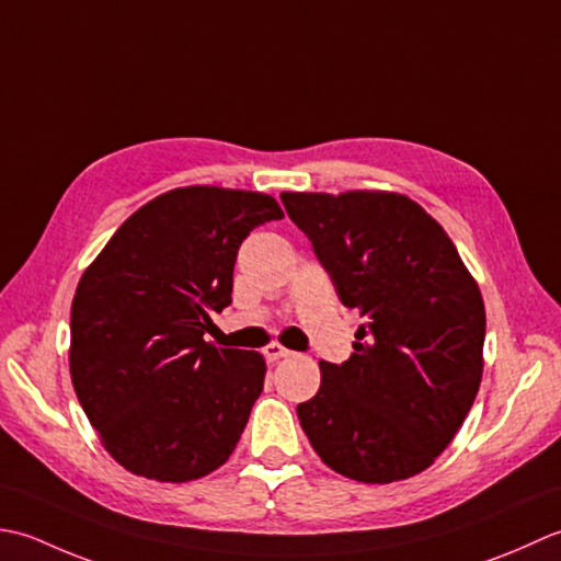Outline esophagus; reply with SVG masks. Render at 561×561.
Masks as SVG:
<instances>
[{
	"label": "esophagus",
	"instance_id": "obj_1",
	"mask_svg": "<svg viewBox=\"0 0 561 561\" xmlns=\"http://www.w3.org/2000/svg\"><path fill=\"white\" fill-rule=\"evenodd\" d=\"M264 356H266L268 363H276V360H280V358L293 356V351H288L285 346H280V344H276V341H273V344H268V346L264 348Z\"/></svg>",
	"mask_w": 561,
	"mask_h": 561
}]
</instances>
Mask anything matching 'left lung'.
Segmentation results:
<instances>
[{
	"label": "left lung",
	"instance_id": "8db88e82",
	"mask_svg": "<svg viewBox=\"0 0 561 561\" xmlns=\"http://www.w3.org/2000/svg\"><path fill=\"white\" fill-rule=\"evenodd\" d=\"M339 300L356 307L351 358L319 360L297 419L331 470L365 484L424 472L448 448L482 382L484 300L453 239L390 191L280 193Z\"/></svg>",
	"mask_w": 561,
	"mask_h": 561
}]
</instances>
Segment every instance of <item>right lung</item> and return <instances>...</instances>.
<instances>
[{"mask_svg":"<svg viewBox=\"0 0 561 561\" xmlns=\"http://www.w3.org/2000/svg\"><path fill=\"white\" fill-rule=\"evenodd\" d=\"M280 217L266 193L167 191L135 210L79 278L72 385L101 445L128 472L181 484L230 460L266 360L203 336L232 302L239 244Z\"/></svg>","mask_w":561,"mask_h":561,"instance_id":"obj_1","label":"right lung"}]
</instances>
